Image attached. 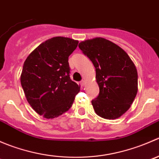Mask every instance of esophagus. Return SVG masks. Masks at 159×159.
I'll return each instance as SVG.
<instances>
[{"instance_id": "esophagus-1", "label": "esophagus", "mask_w": 159, "mask_h": 159, "mask_svg": "<svg viewBox=\"0 0 159 159\" xmlns=\"http://www.w3.org/2000/svg\"><path fill=\"white\" fill-rule=\"evenodd\" d=\"M80 84H81V87H84V84H85V81H84V80H82V81L80 82Z\"/></svg>"}]
</instances>
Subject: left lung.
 <instances>
[{
	"instance_id": "obj_1",
	"label": "left lung",
	"mask_w": 159,
	"mask_h": 159,
	"mask_svg": "<svg viewBox=\"0 0 159 159\" xmlns=\"http://www.w3.org/2000/svg\"><path fill=\"white\" fill-rule=\"evenodd\" d=\"M95 68L99 94L91 101L94 111L105 119H115L125 113L138 91V72L127 53L102 38L78 44Z\"/></svg>"
}]
</instances>
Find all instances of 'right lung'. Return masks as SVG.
I'll use <instances>...</instances> for the list:
<instances>
[{"label":"right lung","mask_w":159,"mask_h":159,"mask_svg":"<svg viewBox=\"0 0 159 159\" xmlns=\"http://www.w3.org/2000/svg\"><path fill=\"white\" fill-rule=\"evenodd\" d=\"M78 41L54 37L40 44L23 65L20 83L28 103L45 118H54L71 107L80 86L71 81L68 57Z\"/></svg>","instance_id":"1"}]
</instances>
